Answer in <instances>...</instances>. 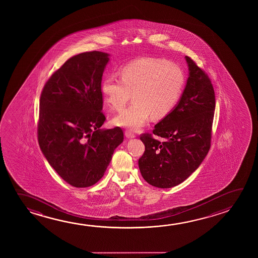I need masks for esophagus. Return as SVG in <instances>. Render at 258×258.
<instances>
[{
	"instance_id": "1",
	"label": "esophagus",
	"mask_w": 258,
	"mask_h": 258,
	"mask_svg": "<svg viewBox=\"0 0 258 258\" xmlns=\"http://www.w3.org/2000/svg\"><path fill=\"white\" fill-rule=\"evenodd\" d=\"M125 136H126V138H127V139H134V138H136V135L132 132V131H125Z\"/></svg>"
}]
</instances>
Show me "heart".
Returning <instances> with one entry per match:
<instances>
[{
    "instance_id": "1",
    "label": "heart",
    "mask_w": 258,
    "mask_h": 258,
    "mask_svg": "<svg viewBox=\"0 0 258 258\" xmlns=\"http://www.w3.org/2000/svg\"><path fill=\"white\" fill-rule=\"evenodd\" d=\"M121 80L106 76L101 83L103 98L113 110H120L112 122L118 127L139 130L150 116L162 118L169 114L182 95L185 76L176 63L156 57L131 61L119 69Z\"/></svg>"
}]
</instances>
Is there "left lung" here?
<instances>
[{
	"label": "left lung",
	"instance_id": "8db88e82",
	"mask_svg": "<svg viewBox=\"0 0 258 258\" xmlns=\"http://www.w3.org/2000/svg\"><path fill=\"white\" fill-rule=\"evenodd\" d=\"M189 75L177 104L143 134L145 152L139 160L146 182L157 188H172L185 181L205 159L211 148L215 94L207 75L185 56Z\"/></svg>",
	"mask_w": 258,
	"mask_h": 258
}]
</instances>
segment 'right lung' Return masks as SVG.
<instances>
[{"label":"right lung","mask_w":258,"mask_h":258,"mask_svg":"<svg viewBox=\"0 0 258 258\" xmlns=\"http://www.w3.org/2000/svg\"><path fill=\"white\" fill-rule=\"evenodd\" d=\"M109 61L110 55L100 51L73 56L52 75L40 96V149L60 177L77 188L103 176L124 139L120 127L101 128V83Z\"/></svg>","instance_id":"obj_1"}]
</instances>
